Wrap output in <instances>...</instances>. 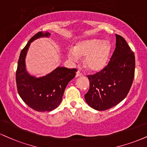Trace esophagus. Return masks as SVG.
Masks as SVG:
<instances>
[{
    "label": "esophagus",
    "instance_id": "obj_1",
    "mask_svg": "<svg viewBox=\"0 0 147 147\" xmlns=\"http://www.w3.org/2000/svg\"><path fill=\"white\" fill-rule=\"evenodd\" d=\"M81 76H83L82 72H81L80 71H77V73H76V77H81Z\"/></svg>",
    "mask_w": 147,
    "mask_h": 147
}]
</instances>
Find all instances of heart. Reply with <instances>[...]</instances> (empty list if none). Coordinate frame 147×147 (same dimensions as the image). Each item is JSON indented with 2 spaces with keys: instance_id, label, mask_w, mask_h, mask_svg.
Returning a JSON list of instances; mask_svg holds the SVG:
<instances>
[{
  "instance_id": "1",
  "label": "heart",
  "mask_w": 147,
  "mask_h": 147,
  "mask_svg": "<svg viewBox=\"0 0 147 147\" xmlns=\"http://www.w3.org/2000/svg\"><path fill=\"white\" fill-rule=\"evenodd\" d=\"M111 47L108 41L99 39H88L76 43L72 49L68 51V57L71 61H76L84 57V63L90 71H100L106 66L110 56Z\"/></svg>"
}]
</instances>
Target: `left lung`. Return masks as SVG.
<instances>
[{
    "label": "left lung",
    "instance_id": "1",
    "mask_svg": "<svg viewBox=\"0 0 147 147\" xmlns=\"http://www.w3.org/2000/svg\"><path fill=\"white\" fill-rule=\"evenodd\" d=\"M116 49L108 64L100 72L88 75L90 89L85 99L96 110L118 105L127 96L134 81L135 55L123 37L116 34Z\"/></svg>",
    "mask_w": 147,
    "mask_h": 147
}]
</instances>
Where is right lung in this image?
I'll use <instances>...</instances> for the list:
<instances>
[{
	"label": "right lung",
	"instance_id": "1",
	"mask_svg": "<svg viewBox=\"0 0 147 147\" xmlns=\"http://www.w3.org/2000/svg\"><path fill=\"white\" fill-rule=\"evenodd\" d=\"M51 34L38 32L30 39L19 57L16 74L18 92L29 107L38 112H50L59 105L67 85L75 77L77 69L57 67L46 76L35 77L26 70L25 57L31 43Z\"/></svg>",
	"mask_w": 147,
	"mask_h": 147
}]
</instances>
